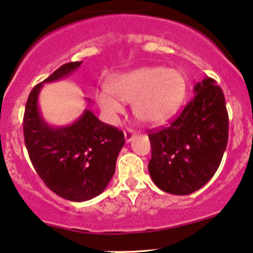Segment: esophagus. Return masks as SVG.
Here are the masks:
<instances>
[{
	"label": "esophagus",
	"mask_w": 253,
	"mask_h": 253,
	"mask_svg": "<svg viewBox=\"0 0 253 253\" xmlns=\"http://www.w3.org/2000/svg\"><path fill=\"white\" fill-rule=\"evenodd\" d=\"M134 136H136V134H134V132L132 131V129H126V131H125V139H126L127 143L131 142L132 139L134 138Z\"/></svg>",
	"instance_id": "34e87169"
}]
</instances>
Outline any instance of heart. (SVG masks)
<instances>
[{
  "instance_id": "heart-1",
  "label": "heart",
  "mask_w": 253,
  "mask_h": 253,
  "mask_svg": "<svg viewBox=\"0 0 253 253\" xmlns=\"http://www.w3.org/2000/svg\"><path fill=\"white\" fill-rule=\"evenodd\" d=\"M106 88L95 94L106 117L115 120L124 112V101L132 103L133 115L143 124L162 125L180 108L186 94V79L181 72L164 66H144L112 76Z\"/></svg>"
}]
</instances>
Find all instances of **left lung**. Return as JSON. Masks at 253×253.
Masks as SVG:
<instances>
[{
  "label": "left lung",
  "mask_w": 253,
  "mask_h": 253,
  "mask_svg": "<svg viewBox=\"0 0 253 253\" xmlns=\"http://www.w3.org/2000/svg\"><path fill=\"white\" fill-rule=\"evenodd\" d=\"M193 93L169 126L148 134L150 177L172 195H190L203 187L218 170L228 144L229 116L220 86L206 77Z\"/></svg>",
  "instance_id": "obj_1"
}]
</instances>
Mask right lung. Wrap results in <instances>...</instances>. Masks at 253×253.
<instances>
[{"label": "right lung", "instance_id": "right-lung-1", "mask_svg": "<svg viewBox=\"0 0 253 253\" xmlns=\"http://www.w3.org/2000/svg\"><path fill=\"white\" fill-rule=\"evenodd\" d=\"M81 65L66 63L35 85L23 119L24 142L38 175L52 192L73 202L91 200L105 190L125 144L124 132L101 122L89 109L67 126H50L42 119L38 105L42 84L66 78Z\"/></svg>", "mask_w": 253, "mask_h": 253}]
</instances>
